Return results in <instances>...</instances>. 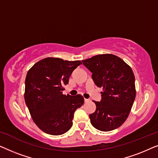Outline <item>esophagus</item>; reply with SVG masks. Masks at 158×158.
Wrapping results in <instances>:
<instances>
[{"instance_id": "esophagus-1", "label": "esophagus", "mask_w": 158, "mask_h": 158, "mask_svg": "<svg viewBox=\"0 0 158 158\" xmlns=\"http://www.w3.org/2000/svg\"><path fill=\"white\" fill-rule=\"evenodd\" d=\"M84 101H85V103H88L89 102V101H90V99H88V98H84Z\"/></svg>"}]
</instances>
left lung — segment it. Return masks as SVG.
Wrapping results in <instances>:
<instances>
[{
	"instance_id": "obj_1",
	"label": "left lung",
	"mask_w": 158,
	"mask_h": 158,
	"mask_svg": "<svg viewBox=\"0 0 158 158\" xmlns=\"http://www.w3.org/2000/svg\"><path fill=\"white\" fill-rule=\"evenodd\" d=\"M92 73L98 87L103 88L100 101L94 113L90 114V123L103 131L119 127L128 117L136 96L135 78L131 68L117 56L98 55L82 60Z\"/></svg>"
}]
</instances>
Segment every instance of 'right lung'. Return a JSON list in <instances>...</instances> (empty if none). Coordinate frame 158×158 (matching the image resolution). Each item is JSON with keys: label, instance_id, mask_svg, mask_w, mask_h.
<instances>
[{"label": "right lung", "instance_id": "1", "mask_svg": "<svg viewBox=\"0 0 158 158\" xmlns=\"http://www.w3.org/2000/svg\"><path fill=\"white\" fill-rule=\"evenodd\" d=\"M79 60L47 57L34 64L25 81L24 98L32 119L41 130L51 135L65 133L73 126L75 110L83 104L81 95H63Z\"/></svg>", "mask_w": 158, "mask_h": 158}]
</instances>
